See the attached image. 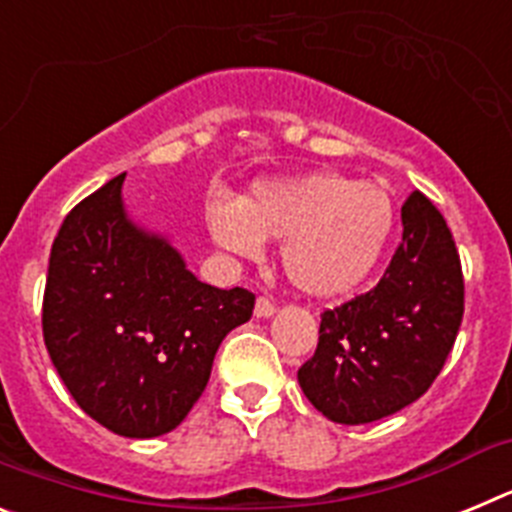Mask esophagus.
Masks as SVG:
<instances>
[{
	"label": "esophagus",
	"mask_w": 512,
	"mask_h": 512,
	"mask_svg": "<svg viewBox=\"0 0 512 512\" xmlns=\"http://www.w3.org/2000/svg\"><path fill=\"white\" fill-rule=\"evenodd\" d=\"M253 312H256V318H269V315H274V312H277V302L271 300V297L261 295L259 300H256Z\"/></svg>",
	"instance_id": "34e87169"
}]
</instances>
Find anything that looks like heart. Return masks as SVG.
Wrapping results in <instances>:
<instances>
[{
  "mask_svg": "<svg viewBox=\"0 0 512 512\" xmlns=\"http://www.w3.org/2000/svg\"><path fill=\"white\" fill-rule=\"evenodd\" d=\"M205 217L225 251L256 259L264 238L284 241V269L297 287L341 295L377 266L395 228V202L382 184L310 174L256 184L241 202L212 197Z\"/></svg>",
  "mask_w": 512,
  "mask_h": 512,
  "instance_id": "heart-1",
  "label": "heart"
}]
</instances>
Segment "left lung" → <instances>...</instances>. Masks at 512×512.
<instances>
[{
    "instance_id": "left-lung-1",
    "label": "left lung",
    "mask_w": 512,
    "mask_h": 512,
    "mask_svg": "<svg viewBox=\"0 0 512 512\" xmlns=\"http://www.w3.org/2000/svg\"><path fill=\"white\" fill-rule=\"evenodd\" d=\"M464 318V274L449 225L423 192L402 205V238L377 287L320 312L318 348L297 372L333 423L361 425L428 392Z\"/></svg>"
}]
</instances>
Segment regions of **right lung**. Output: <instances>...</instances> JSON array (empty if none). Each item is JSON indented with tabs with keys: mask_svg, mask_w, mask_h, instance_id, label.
I'll use <instances>...</instances> for the list:
<instances>
[{
	"mask_svg": "<svg viewBox=\"0 0 512 512\" xmlns=\"http://www.w3.org/2000/svg\"><path fill=\"white\" fill-rule=\"evenodd\" d=\"M125 174L66 215L51 248L43 341L89 418L128 438L174 431L205 392L212 359L256 295L187 271L122 210Z\"/></svg>",
	"mask_w": 512,
	"mask_h": 512,
	"instance_id": "obj_1",
	"label": "right lung"
}]
</instances>
